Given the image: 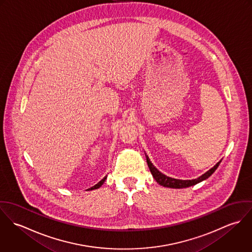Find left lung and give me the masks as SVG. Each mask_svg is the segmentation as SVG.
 I'll use <instances>...</instances> for the list:
<instances>
[{
	"label": "left lung",
	"instance_id": "obj_1",
	"mask_svg": "<svg viewBox=\"0 0 252 252\" xmlns=\"http://www.w3.org/2000/svg\"><path fill=\"white\" fill-rule=\"evenodd\" d=\"M145 157H146V162H147V165H148V168L154 178V180H156L160 185L164 186V187H168V188H186V187H189V186H192V185H195L203 180H207L209 177H211L216 169L217 167L219 166L220 162L219 161L216 166L214 168H212L210 171H208L207 173H205L204 175H202L201 177H199L198 179H195V180H177V179H173V178H170V177H167L165 176L164 174H162L161 172H159L154 166L153 164L150 162L148 156L145 154Z\"/></svg>",
	"mask_w": 252,
	"mask_h": 252
}]
</instances>
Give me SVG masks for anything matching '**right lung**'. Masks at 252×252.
<instances>
[{
    "instance_id": "right-lung-1",
    "label": "right lung",
    "mask_w": 252,
    "mask_h": 252,
    "mask_svg": "<svg viewBox=\"0 0 252 252\" xmlns=\"http://www.w3.org/2000/svg\"><path fill=\"white\" fill-rule=\"evenodd\" d=\"M106 180H107V177H105L103 180H101V181H99L96 185H94V186H92L91 188H89L88 190H94V189H98V188H100L103 184H104V182L106 181Z\"/></svg>"
}]
</instances>
